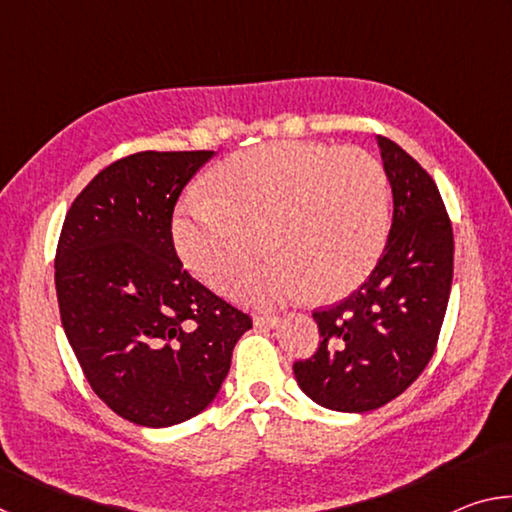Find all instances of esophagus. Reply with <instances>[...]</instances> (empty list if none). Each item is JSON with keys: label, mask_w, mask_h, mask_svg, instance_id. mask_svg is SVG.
Masks as SVG:
<instances>
[{"label": "esophagus", "mask_w": 512, "mask_h": 512, "mask_svg": "<svg viewBox=\"0 0 512 512\" xmlns=\"http://www.w3.org/2000/svg\"><path fill=\"white\" fill-rule=\"evenodd\" d=\"M280 323H282V318H277V316H255L253 318V325L257 329H275V327H280Z\"/></svg>", "instance_id": "obj_1"}]
</instances>
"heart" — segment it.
Masks as SVG:
<instances>
[{
    "label": "heart",
    "instance_id": "b5f03b06",
    "mask_svg": "<svg viewBox=\"0 0 512 512\" xmlns=\"http://www.w3.org/2000/svg\"><path fill=\"white\" fill-rule=\"evenodd\" d=\"M210 194L178 205L173 239L198 280L225 291L262 255H275L237 284L259 307L336 300L366 280L386 246L391 189L363 149L282 140L225 160ZM265 244H261V237Z\"/></svg>",
    "mask_w": 512,
    "mask_h": 512
}]
</instances>
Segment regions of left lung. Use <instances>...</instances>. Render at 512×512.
Instances as JSON below:
<instances>
[{"instance_id":"8db88e82","label":"left lung","mask_w":512,"mask_h":512,"mask_svg":"<svg viewBox=\"0 0 512 512\" xmlns=\"http://www.w3.org/2000/svg\"><path fill=\"white\" fill-rule=\"evenodd\" d=\"M393 223L368 280L314 311L320 345L293 363L302 393L325 409L366 413L395 400L427 368L454 275V235L436 183L402 146L377 137Z\"/></svg>"}]
</instances>
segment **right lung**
<instances>
[{"label": "right lung", "mask_w": 512, "mask_h": 512, "mask_svg": "<svg viewBox=\"0 0 512 512\" xmlns=\"http://www.w3.org/2000/svg\"><path fill=\"white\" fill-rule=\"evenodd\" d=\"M212 155L144 151L112 162L76 196L58 239L67 341L92 391L140 427L205 411L253 327L194 280L173 248V207Z\"/></svg>", "instance_id": "right-lung-1"}]
</instances>
